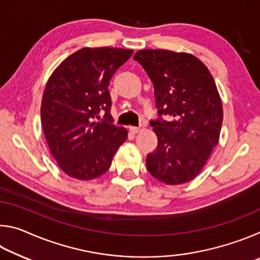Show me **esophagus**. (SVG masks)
I'll return each instance as SVG.
<instances>
[{
	"label": "esophagus",
	"mask_w": 260,
	"mask_h": 260,
	"mask_svg": "<svg viewBox=\"0 0 260 260\" xmlns=\"http://www.w3.org/2000/svg\"><path fill=\"white\" fill-rule=\"evenodd\" d=\"M129 131L133 134H138V133H141V132L144 131V127L142 125L139 126V127H129Z\"/></svg>",
	"instance_id": "esophagus-1"
}]
</instances>
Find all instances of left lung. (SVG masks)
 <instances>
[{
  "label": "left lung",
  "mask_w": 260,
  "mask_h": 260,
  "mask_svg": "<svg viewBox=\"0 0 260 260\" xmlns=\"http://www.w3.org/2000/svg\"><path fill=\"white\" fill-rule=\"evenodd\" d=\"M155 89L158 114L151 121L157 148L147 156V169L166 184L191 181L217 146L222 125V103L214 79L191 54L144 49L134 55Z\"/></svg>",
  "instance_id": "left-lung-1"
}]
</instances>
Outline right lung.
<instances>
[{"label": "right lung", "instance_id": "right-lung-1", "mask_svg": "<svg viewBox=\"0 0 260 260\" xmlns=\"http://www.w3.org/2000/svg\"><path fill=\"white\" fill-rule=\"evenodd\" d=\"M133 54L121 48H82L51 73L43 91L41 125L52 157L69 177L103 175L128 132L112 124L108 89L114 72ZM100 114L105 120H95Z\"/></svg>", "mask_w": 260, "mask_h": 260}]
</instances>
